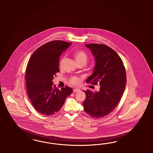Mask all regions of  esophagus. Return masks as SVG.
<instances>
[{
	"instance_id": "34e87169",
	"label": "esophagus",
	"mask_w": 153,
	"mask_h": 153,
	"mask_svg": "<svg viewBox=\"0 0 153 153\" xmlns=\"http://www.w3.org/2000/svg\"><path fill=\"white\" fill-rule=\"evenodd\" d=\"M80 91V90H79L78 88H74L73 90L74 93H77V92H79Z\"/></svg>"
}]
</instances>
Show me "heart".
I'll list each match as a JSON object with an SVG mask.
<instances>
[{
  "label": "heart",
  "instance_id": "heart-1",
  "mask_svg": "<svg viewBox=\"0 0 153 153\" xmlns=\"http://www.w3.org/2000/svg\"><path fill=\"white\" fill-rule=\"evenodd\" d=\"M74 56L78 64H86L88 60V56L85 51H76L74 52ZM70 81V83L74 85H76L79 82V79L76 77H71Z\"/></svg>",
  "mask_w": 153,
  "mask_h": 153
}]
</instances>
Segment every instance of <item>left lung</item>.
<instances>
[{"mask_svg": "<svg viewBox=\"0 0 153 153\" xmlns=\"http://www.w3.org/2000/svg\"><path fill=\"white\" fill-rule=\"evenodd\" d=\"M95 59L93 74L86 82L99 83V91H83L86 99L84 111L88 115L100 118L109 114L120 101L126 84V73L120 56L110 47L104 44H86Z\"/></svg>", "mask_w": 153, "mask_h": 153, "instance_id": "8db88e82", "label": "left lung"}]
</instances>
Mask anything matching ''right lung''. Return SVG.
Returning <instances> with one entry per match:
<instances>
[{
  "mask_svg": "<svg viewBox=\"0 0 153 153\" xmlns=\"http://www.w3.org/2000/svg\"><path fill=\"white\" fill-rule=\"evenodd\" d=\"M71 44L61 40L48 42L37 48L28 62L25 74L28 96L42 114L51 116L59 111L73 92L68 86L59 90L52 81L59 72V57Z\"/></svg>",
  "mask_w": 153,
  "mask_h": 153,
  "instance_id": "1",
  "label": "right lung"
}]
</instances>
